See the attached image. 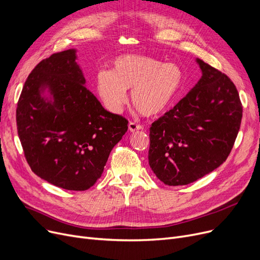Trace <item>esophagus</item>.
Returning a JSON list of instances; mask_svg holds the SVG:
<instances>
[{"label": "esophagus", "mask_w": 260, "mask_h": 260, "mask_svg": "<svg viewBox=\"0 0 260 260\" xmlns=\"http://www.w3.org/2000/svg\"><path fill=\"white\" fill-rule=\"evenodd\" d=\"M128 128H129L130 132H134V131H138V130H142L143 126L140 125V123H138V122L130 121L129 125H128Z\"/></svg>", "instance_id": "34e87169"}]
</instances>
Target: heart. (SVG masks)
Returning <instances> with one entry per match:
<instances>
[{
    "label": "heart",
    "instance_id": "1",
    "mask_svg": "<svg viewBox=\"0 0 260 260\" xmlns=\"http://www.w3.org/2000/svg\"><path fill=\"white\" fill-rule=\"evenodd\" d=\"M183 85L182 70L157 59L127 55L114 61L113 71L101 70L96 75V89L105 107L118 113L128 102L132 90L134 107L147 117L164 113Z\"/></svg>",
    "mask_w": 260,
    "mask_h": 260
}]
</instances>
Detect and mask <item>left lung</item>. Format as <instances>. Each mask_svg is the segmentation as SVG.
I'll return each instance as SVG.
<instances>
[{"mask_svg":"<svg viewBox=\"0 0 260 260\" xmlns=\"http://www.w3.org/2000/svg\"><path fill=\"white\" fill-rule=\"evenodd\" d=\"M197 62L200 80L150 127L149 165L169 186L192 183L225 162L240 129L236 86L203 60Z\"/></svg>","mask_w":260,"mask_h":260,"instance_id":"left-lung-1","label":"left lung"}]
</instances>
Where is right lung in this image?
<instances>
[{
    "instance_id": "add662e5",
    "label": "right lung",
    "mask_w": 260,
    "mask_h": 260,
    "mask_svg": "<svg viewBox=\"0 0 260 260\" xmlns=\"http://www.w3.org/2000/svg\"><path fill=\"white\" fill-rule=\"evenodd\" d=\"M84 83L76 49L53 54L31 71L17 107L18 134L29 167L68 190L93 186L128 130V120L105 110ZM45 88L51 98L43 95Z\"/></svg>"
}]
</instances>
